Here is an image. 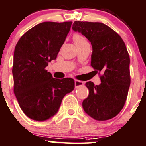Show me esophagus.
I'll return each mask as SVG.
<instances>
[{"label":"esophagus","mask_w":146,"mask_h":146,"mask_svg":"<svg viewBox=\"0 0 146 146\" xmlns=\"http://www.w3.org/2000/svg\"><path fill=\"white\" fill-rule=\"evenodd\" d=\"M84 85V82L82 81L78 80H75V86L76 88L79 87V86Z\"/></svg>","instance_id":"esophagus-1"}]
</instances>
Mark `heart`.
Segmentation results:
<instances>
[{"label":"heart","instance_id":"heart-1","mask_svg":"<svg viewBox=\"0 0 146 146\" xmlns=\"http://www.w3.org/2000/svg\"><path fill=\"white\" fill-rule=\"evenodd\" d=\"M73 41H74L75 44H76L77 46L88 44L86 38L84 37V36H82V35H81L80 34H78V33L75 34L73 35Z\"/></svg>","mask_w":146,"mask_h":146}]
</instances>
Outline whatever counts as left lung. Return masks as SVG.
<instances>
[{
	"instance_id": "left-lung-1",
	"label": "left lung",
	"mask_w": 146,
	"mask_h": 146,
	"mask_svg": "<svg viewBox=\"0 0 146 146\" xmlns=\"http://www.w3.org/2000/svg\"><path fill=\"white\" fill-rule=\"evenodd\" d=\"M73 30L79 32L92 46L91 66L102 71L101 83H86L89 94L82 102L84 111L96 121H107L122 110L130 85L129 56L117 33L99 22L75 21Z\"/></svg>"
}]
</instances>
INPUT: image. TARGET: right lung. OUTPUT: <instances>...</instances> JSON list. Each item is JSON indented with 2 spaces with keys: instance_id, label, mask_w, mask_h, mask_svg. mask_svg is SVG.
Segmentation results:
<instances>
[{
  "instance_id": "obj_1",
  "label": "right lung",
  "mask_w": 146,
  "mask_h": 146,
  "mask_svg": "<svg viewBox=\"0 0 146 146\" xmlns=\"http://www.w3.org/2000/svg\"><path fill=\"white\" fill-rule=\"evenodd\" d=\"M71 24L43 22L28 30L16 45L14 92L23 113L35 121L55 115L64 96L75 88L73 79H56L46 70L48 62L57 58Z\"/></svg>"
}]
</instances>
